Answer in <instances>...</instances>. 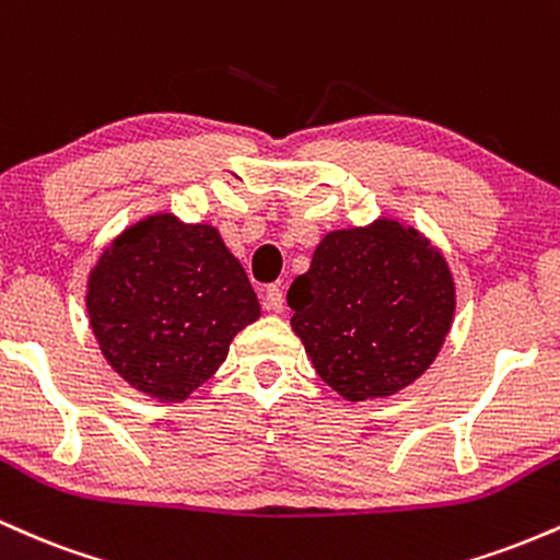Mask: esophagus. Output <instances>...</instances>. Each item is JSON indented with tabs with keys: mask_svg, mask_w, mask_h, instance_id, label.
Masks as SVG:
<instances>
[{
	"mask_svg": "<svg viewBox=\"0 0 560 560\" xmlns=\"http://www.w3.org/2000/svg\"><path fill=\"white\" fill-rule=\"evenodd\" d=\"M262 307L271 313L284 311V292L279 287H266L262 289Z\"/></svg>",
	"mask_w": 560,
	"mask_h": 560,
	"instance_id": "esophagus-1",
	"label": "esophagus"
}]
</instances>
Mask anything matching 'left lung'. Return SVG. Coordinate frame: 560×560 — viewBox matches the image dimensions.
<instances>
[{
	"label": "left lung",
	"mask_w": 560,
	"mask_h": 560,
	"mask_svg": "<svg viewBox=\"0 0 560 560\" xmlns=\"http://www.w3.org/2000/svg\"><path fill=\"white\" fill-rule=\"evenodd\" d=\"M287 302L318 376L358 402L395 395L434 363L453 326L455 284L440 249L382 218L329 231Z\"/></svg>",
	"instance_id": "8db88e82"
}]
</instances>
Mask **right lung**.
Segmentation results:
<instances>
[{
    "mask_svg": "<svg viewBox=\"0 0 560 560\" xmlns=\"http://www.w3.org/2000/svg\"><path fill=\"white\" fill-rule=\"evenodd\" d=\"M86 311L102 355L158 400H184L260 318L253 284L213 226L150 215L126 229L89 276Z\"/></svg>",
    "mask_w": 560,
    "mask_h": 560,
    "instance_id": "add662e5",
    "label": "right lung"
}]
</instances>
